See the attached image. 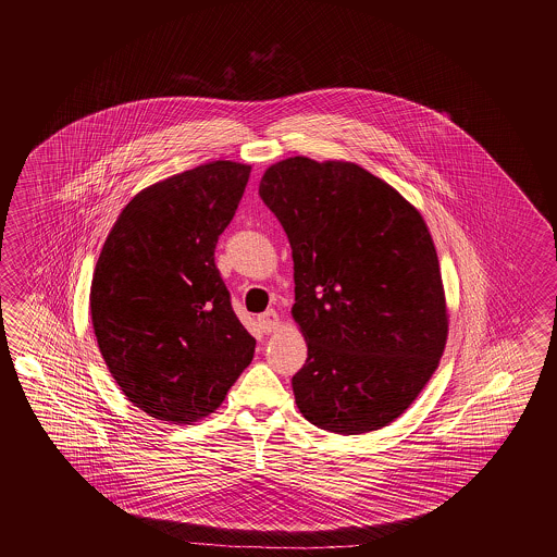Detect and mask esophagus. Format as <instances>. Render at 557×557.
Listing matches in <instances>:
<instances>
[{
  "instance_id": "obj_1",
  "label": "esophagus",
  "mask_w": 557,
  "mask_h": 557,
  "mask_svg": "<svg viewBox=\"0 0 557 557\" xmlns=\"http://www.w3.org/2000/svg\"><path fill=\"white\" fill-rule=\"evenodd\" d=\"M257 322H259L263 333H273V331L280 329V314L275 310H265L263 314H259Z\"/></svg>"
}]
</instances>
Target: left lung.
I'll list each match as a JSON object with an SVG mask.
<instances>
[{
	"label": "left lung",
	"mask_w": 557,
	"mask_h": 557,
	"mask_svg": "<svg viewBox=\"0 0 557 557\" xmlns=\"http://www.w3.org/2000/svg\"><path fill=\"white\" fill-rule=\"evenodd\" d=\"M259 196L286 231L292 317L308 359L292 377L306 421L361 435L421 394L447 341L437 251L419 210L355 163L289 157Z\"/></svg>",
	"instance_id": "8db88e82"
}]
</instances>
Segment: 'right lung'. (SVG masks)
I'll list each match as a JSON object with an SVG mask.
<instances>
[{
  "instance_id": "1",
  "label": "right lung",
  "mask_w": 557,
  "mask_h": 557,
  "mask_svg": "<svg viewBox=\"0 0 557 557\" xmlns=\"http://www.w3.org/2000/svg\"><path fill=\"white\" fill-rule=\"evenodd\" d=\"M251 168L212 161L138 191L96 263L89 308L101 357L124 396L152 419L214 412L251 363L214 263Z\"/></svg>"
}]
</instances>
